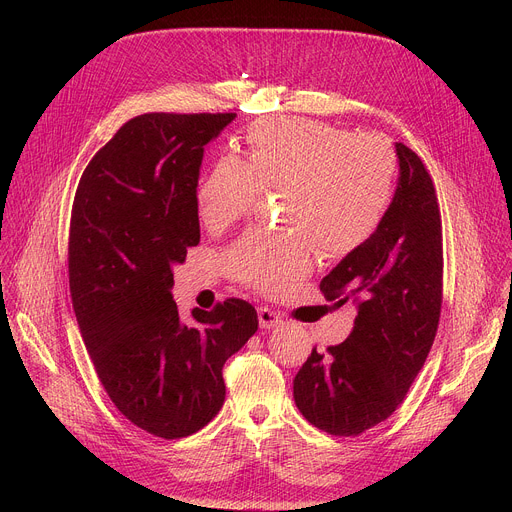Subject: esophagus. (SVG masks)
<instances>
[{"label":"esophagus","mask_w":512,"mask_h":512,"mask_svg":"<svg viewBox=\"0 0 512 512\" xmlns=\"http://www.w3.org/2000/svg\"><path fill=\"white\" fill-rule=\"evenodd\" d=\"M281 324H283V320L277 312H273L269 308H259V326L263 330H271V328H277Z\"/></svg>","instance_id":"34e87169"}]
</instances>
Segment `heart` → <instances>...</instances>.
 <instances>
[{
  "instance_id": "heart-1",
  "label": "heart",
  "mask_w": 512,
  "mask_h": 512,
  "mask_svg": "<svg viewBox=\"0 0 512 512\" xmlns=\"http://www.w3.org/2000/svg\"><path fill=\"white\" fill-rule=\"evenodd\" d=\"M245 158L221 156L196 190L200 223L223 231L245 216L261 190H283L287 233L253 229L227 253L241 283L277 294L302 281L314 245L344 257L379 229L393 198L395 158L379 135L312 119H261L245 135Z\"/></svg>"
}]
</instances>
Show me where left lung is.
<instances>
[{"label":"left lung","instance_id":"8db88e82","mask_svg":"<svg viewBox=\"0 0 512 512\" xmlns=\"http://www.w3.org/2000/svg\"><path fill=\"white\" fill-rule=\"evenodd\" d=\"M399 178L375 235L346 255L320 289L356 308L350 336L316 348L294 379L300 413L332 435H358L405 399L442 312V221L433 182L415 152L395 143Z\"/></svg>","mask_w":512,"mask_h":512}]
</instances>
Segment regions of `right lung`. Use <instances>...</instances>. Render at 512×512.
Masks as SVG:
<instances>
[{"mask_svg":"<svg viewBox=\"0 0 512 512\" xmlns=\"http://www.w3.org/2000/svg\"><path fill=\"white\" fill-rule=\"evenodd\" d=\"M237 113H145L89 162L70 216L68 281L81 336L115 407L178 440L225 403L223 367L257 330L237 298L180 318L174 267L200 243L204 145Z\"/></svg>","mask_w":512,"mask_h":512,"instance_id":"add662e5","label":"right lung"}]
</instances>
